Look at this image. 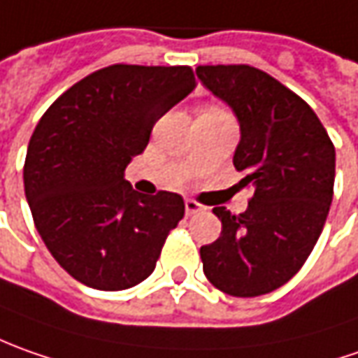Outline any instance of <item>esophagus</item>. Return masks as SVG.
Listing matches in <instances>:
<instances>
[{
  "mask_svg": "<svg viewBox=\"0 0 358 358\" xmlns=\"http://www.w3.org/2000/svg\"><path fill=\"white\" fill-rule=\"evenodd\" d=\"M184 206H186V214H188V216H192V214H198V212L206 210L202 203L194 202V200H186V202H184Z\"/></svg>",
  "mask_w": 358,
  "mask_h": 358,
  "instance_id": "1",
  "label": "esophagus"
}]
</instances>
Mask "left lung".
<instances>
[{"instance_id": "obj_1", "label": "left lung", "mask_w": 358, "mask_h": 358, "mask_svg": "<svg viewBox=\"0 0 358 358\" xmlns=\"http://www.w3.org/2000/svg\"><path fill=\"white\" fill-rule=\"evenodd\" d=\"M196 75L240 122L234 166L248 210L214 208L222 234L200 248L203 273L234 297H257L287 283L319 240L333 200L335 146L313 108L250 65H202Z\"/></svg>"}]
</instances>
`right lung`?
<instances>
[{"label":"right lung","instance_id":"add662e5","mask_svg":"<svg viewBox=\"0 0 358 358\" xmlns=\"http://www.w3.org/2000/svg\"><path fill=\"white\" fill-rule=\"evenodd\" d=\"M194 87L190 67L110 65L61 94L33 130L23 184L35 228L87 287L138 285L184 217L180 194L132 190L124 168Z\"/></svg>","mask_w":358,"mask_h":358}]
</instances>
